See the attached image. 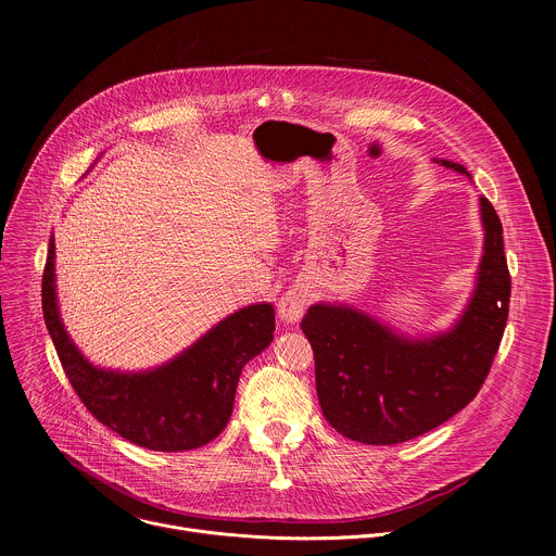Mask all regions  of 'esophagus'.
<instances>
[{
  "label": "esophagus",
  "instance_id": "1",
  "mask_svg": "<svg viewBox=\"0 0 556 556\" xmlns=\"http://www.w3.org/2000/svg\"><path fill=\"white\" fill-rule=\"evenodd\" d=\"M309 290L305 286H292L281 299H279V319L283 324H299L301 316L309 303Z\"/></svg>",
  "mask_w": 556,
  "mask_h": 556
}]
</instances>
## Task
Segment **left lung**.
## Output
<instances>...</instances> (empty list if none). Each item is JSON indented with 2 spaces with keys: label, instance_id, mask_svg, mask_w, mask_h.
<instances>
[{
  "label": "left lung",
  "instance_id": "obj_1",
  "mask_svg": "<svg viewBox=\"0 0 556 556\" xmlns=\"http://www.w3.org/2000/svg\"><path fill=\"white\" fill-rule=\"evenodd\" d=\"M435 163L468 176L457 163ZM480 211L478 286L448 332L407 339L350 305L307 307L301 330L314 352L316 395L326 420L345 438L407 442L453 418L484 384L508 321L510 273L502 222L486 198Z\"/></svg>",
  "mask_w": 556,
  "mask_h": 556
}]
</instances>
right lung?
Segmentation results:
<instances>
[{
    "mask_svg": "<svg viewBox=\"0 0 556 556\" xmlns=\"http://www.w3.org/2000/svg\"><path fill=\"white\" fill-rule=\"evenodd\" d=\"M46 328L67 380L86 409L121 438L151 451H189L222 433L244 365L275 332V307L255 303L226 316L172 363L121 374L94 367L70 341L56 305L54 237L41 279Z\"/></svg>",
    "mask_w": 556,
    "mask_h": 556,
    "instance_id": "right-lung-1",
    "label": "right lung"
}]
</instances>
